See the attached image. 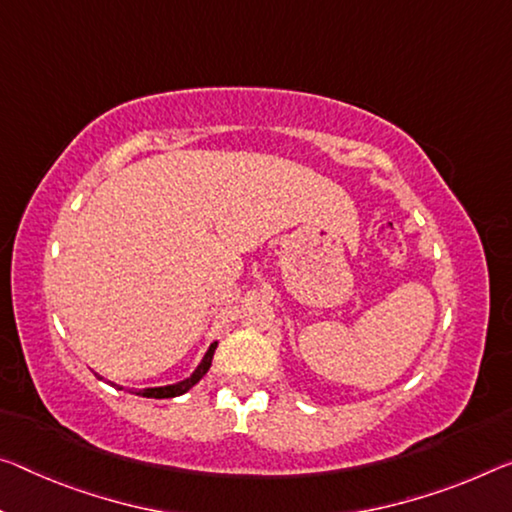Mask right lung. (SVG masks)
Returning <instances> with one entry per match:
<instances>
[{
  "mask_svg": "<svg viewBox=\"0 0 512 512\" xmlns=\"http://www.w3.org/2000/svg\"><path fill=\"white\" fill-rule=\"evenodd\" d=\"M216 342L207 348V353H205V358L200 360V364L196 367V371L191 373L189 378H184V380H180V383H173V385H164V387H145V389H141V396H148V399H173V396H180V394H184V392H189V389L196 385V383H200V378L205 376V373L209 371V367H212V358H214V351H216ZM113 385V383H111Z\"/></svg>",
  "mask_w": 512,
  "mask_h": 512,
  "instance_id": "add662e5",
  "label": "right lung"
}]
</instances>
